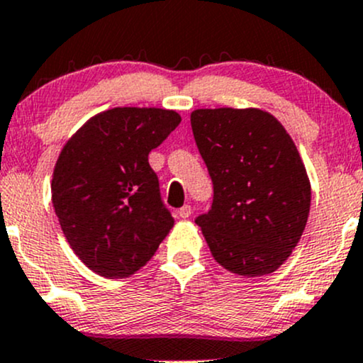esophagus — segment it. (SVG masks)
<instances>
[{"label": "esophagus", "instance_id": "1", "mask_svg": "<svg viewBox=\"0 0 363 363\" xmlns=\"http://www.w3.org/2000/svg\"><path fill=\"white\" fill-rule=\"evenodd\" d=\"M190 214H192V208H190L189 204L183 206V208L178 209V218H182V220H186V218H189Z\"/></svg>", "mask_w": 363, "mask_h": 363}]
</instances>
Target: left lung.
Masks as SVG:
<instances>
[{
	"label": "left lung",
	"mask_w": 363,
	"mask_h": 363,
	"mask_svg": "<svg viewBox=\"0 0 363 363\" xmlns=\"http://www.w3.org/2000/svg\"><path fill=\"white\" fill-rule=\"evenodd\" d=\"M197 149L213 206L196 223L213 258L232 274L261 277L286 263L306 227L311 186L294 142L270 112L197 108Z\"/></svg>",
	"instance_id": "left-lung-1"
}]
</instances>
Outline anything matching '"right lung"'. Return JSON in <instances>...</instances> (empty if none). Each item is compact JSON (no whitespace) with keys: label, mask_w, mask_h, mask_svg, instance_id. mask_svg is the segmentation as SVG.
Returning <instances> with one entry per match:
<instances>
[{"label":"right lung","mask_w":363,"mask_h":363,"mask_svg":"<svg viewBox=\"0 0 363 363\" xmlns=\"http://www.w3.org/2000/svg\"><path fill=\"white\" fill-rule=\"evenodd\" d=\"M180 121L167 108L114 107L89 118L62 149L53 208L72 251L95 274L133 275L173 228L149 154Z\"/></svg>","instance_id":"right-lung-1"}]
</instances>
